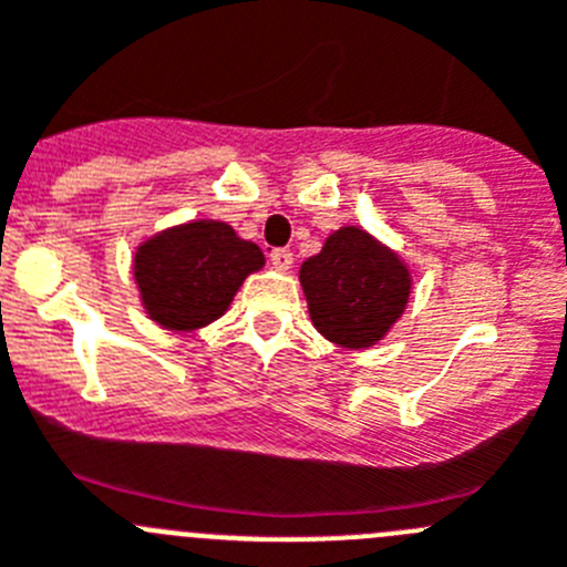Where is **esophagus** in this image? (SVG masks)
I'll return each mask as SVG.
<instances>
[{
  "label": "esophagus",
  "mask_w": 567,
  "mask_h": 567,
  "mask_svg": "<svg viewBox=\"0 0 567 567\" xmlns=\"http://www.w3.org/2000/svg\"><path fill=\"white\" fill-rule=\"evenodd\" d=\"M269 261H272V267H278V269H289L292 267V252L289 250H284V247H275L272 252H269Z\"/></svg>",
  "instance_id": "obj_1"
}]
</instances>
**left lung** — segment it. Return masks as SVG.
Wrapping results in <instances>:
<instances>
[{"label": "left lung", "mask_w": 567, "mask_h": 567, "mask_svg": "<svg viewBox=\"0 0 567 567\" xmlns=\"http://www.w3.org/2000/svg\"><path fill=\"white\" fill-rule=\"evenodd\" d=\"M300 284L317 331L342 348L379 342L409 300L406 267L359 228L328 236L300 267Z\"/></svg>", "instance_id": "8db88e82"}]
</instances>
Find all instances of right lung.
<instances>
[{
  "instance_id": "add662e5",
  "label": "right lung",
  "mask_w": 567,
  "mask_h": 567,
  "mask_svg": "<svg viewBox=\"0 0 567 567\" xmlns=\"http://www.w3.org/2000/svg\"><path fill=\"white\" fill-rule=\"evenodd\" d=\"M264 256L225 223H188L136 252V280L155 322L192 331L217 320Z\"/></svg>"
}]
</instances>
